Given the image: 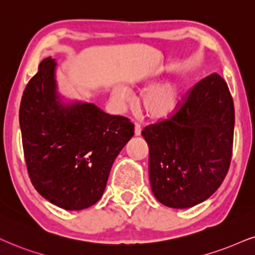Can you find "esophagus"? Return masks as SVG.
<instances>
[{
	"mask_svg": "<svg viewBox=\"0 0 255 255\" xmlns=\"http://www.w3.org/2000/svg\"><path fill=\"white\" fill-rule=\"evenodd\" d=\"M140 133H142V128L139 124L134 123V136H140Z\"/></svg>",
	"mask_w": 255,
	"mask_h": 255,
	"instance_id": "esophagus-1",
	"label": "esophagus"
}]
</instances>
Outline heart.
Wrapping results in <instances>:
<instances>
[{
  "label": "heart",
  "instance_id": "heart-1",
  "mask_svg": "<svg viewBox=\"0 0 255 255\" xmlns=\"http://www.w3.org/2000/svg\"><path fill=\"white\" fill-rule=\"evenodd\" d=\"M156 84L157 79L153 78L146 80L143 85V89H151L145 91L140 97V109L151 119L168 118L174 115L180 106L185 87L184 81L182 79L169 80L155 87ZM113 96L119 103H125L128 99V92L124 87H116Z\"/></svg>",
  "mask_w": 255,
  "mask_h": 255
}]
</instances>
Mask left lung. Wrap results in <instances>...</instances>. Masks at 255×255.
Here are the masks:
<instances>
[{"label":"left lung","mask_w":255,"mask_h":255,"mask_svg":"<svg viewBox=\"0 0 255 255\" xmlns=\"http://www.w3.org/2000/svg\"><path fill=\"white\" fill-rule=\"evenodd\" d=\"M234 104L218 73L199 81L172 117L147 125L152 193L170 208H190L224 182L232 158Z\"/></svg>","instance_id":"obj_1"}]
</instances>
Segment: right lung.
Here are the masks:
<instances>
[{
    "label": "right lung",
    "instance_id": "add662e5",
    "mask_svg": "<svg viewBox=\"0 0 255 255\" xmlns=\"http://www.w3.org/2000/svg\"><path fill=\"white\" fill-rule=\"evenodd\" d=\"M55 68L51 56L41 61L22 96L24 159L41 196L62 209L81 210L102 199L113 162L134 128L94 104L62 102Z\"/></svg>",
    "mask_w": 255,
    "mask_h": 255
}]
</instances>
